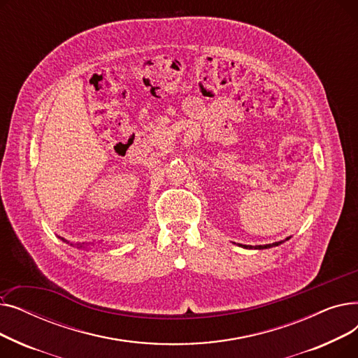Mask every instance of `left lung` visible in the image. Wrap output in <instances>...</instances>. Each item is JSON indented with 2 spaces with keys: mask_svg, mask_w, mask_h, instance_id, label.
Listing matches in <instances>:
<instances>
[{
  "mask_svg": "<svg viewBox=\"0 0 358 358\" xmlns=\"http://www.w3.org/2000/svg\"><path fill=\"white\" fill-rule=\"evenodd\" d=\"M289 239V238H287ZM286 239V241H287ZM285 241H278V242H274V243H268V245H255V247H252V245H241L239 247H243V248H248V250H266V248H273V247H277V245H280V243H283Z\"/></svg>",
  "mask_w": 358,
  "mask_h": 358,
  "instance_id": "left-lung-1",
  "label": "left lung"
}]
</instances>
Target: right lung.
<instances>
[{
	"label": "right lung",
	"instance_id": "1",
	"mask_svg": "<svg viewBox=\"0 0 358 358\" xmlns=\"http://www.w3.org/2000/svg\"><path fill=\"white\" fill-rule=\"evenodd\" d=\"M81 247H83V245H81Z\"/></svg>",
	"mask_w": 358,
	"mask_h": 358
}]
</instances>
